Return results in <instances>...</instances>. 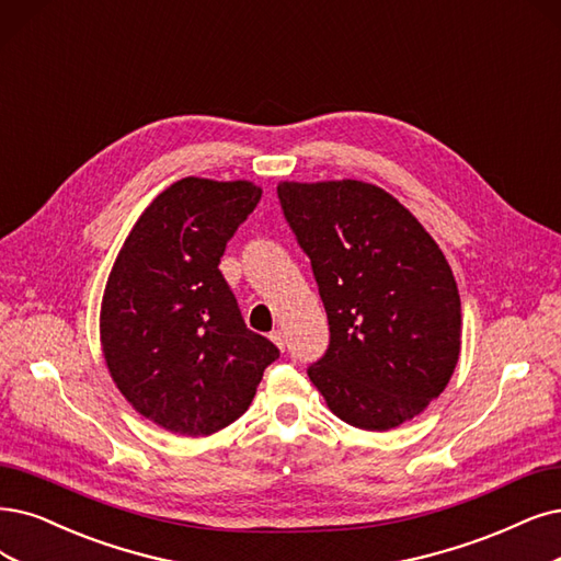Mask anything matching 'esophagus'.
Masks as SVG:
<instances>
[{"label":"esophagus","mask_w":561,"mask_h":561,"mask_svg":"<svg viewBox=\"0 0 561 561\" xmlns=\"http://www.w3.org/2000/svg\"><path fill=\"white\" fill-rule=\"evenodd\" d=\"M270 340L275 342L277 348H284V333H282V330H273V333H270Z\"/></svg>","instance_id":"34e87169"}]
</instances>
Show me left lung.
Segmentation results:
<instances>
[{
    "instance_id": "1",
    "label": "left lung",
    "mask_w": 561,
    "mask_h": 561,
    "mask_svg": "<svg viewBox=\"0 0 561 561\" xmlns=\"http://www.w3.org/2000/svg\"><path fill=\"white\" fill-rule=\"evenodd\" d=\"M328 314L325 356L307 369L344 423L386 432L448 386L462 346L453 270L423 224L360 180L279 182Z\"/></svg>"
}]
</instances>
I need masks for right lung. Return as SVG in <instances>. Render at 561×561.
<instances>
[{
  "mask_svg": "<svg viewBox=\"0 0 561 561\" xmlns=\"http://www.w3.org/2000/svg\"><path fill=\"white\" fill-rule=\"evenodd\" d=\"M261 194L249 180L173 182L134 224L103 291L99 333L115 386L142 419L184 437L240 419L279 358L244 325L219 273Z\"/></svg>",
  "mask_w": 561,
  "mask_h": 561,
  "instance_id": "right-lung-1",
  "label": "right lung"
}]
</instances>
